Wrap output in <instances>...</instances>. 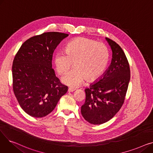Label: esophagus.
Wrapping results in <instances>:
<instances>
[{"instance_id":"obj_1","label":"esophagus","mask_w":153,"mask_h":153,"mask_svg":"<svg viewBox=\"0 0 153 153\" xmlns=\"http://www.w3.org/2000/svg\"><path fill=\"white\" fill-rule=\"evenodd\" d=\"M76 89H74V88H72V87H69V89H68V92H73V91H74Z\"/></svg>"}]
</instances>
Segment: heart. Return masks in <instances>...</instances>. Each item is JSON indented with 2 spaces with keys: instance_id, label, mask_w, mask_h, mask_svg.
Returning <instances> with one entry per match:
<instances>
[{
  "instance_id": "obj_1",
  "label": "heart",
  "mask_w": 153,
  "mask_h": 153,
  "mask_svg": "<svg viewBox=\"0 0 153 153\" xmlns=\"http://www.w3.org/2000/svg\"><path fill=\"white\" fill-rule=\"evenodd\" d=\"M109 61V51L106 45L86 38H78L70 42L65 51L54 55V62L59 74L65 73L62 82L71 87H77L87 78L92 81L99 77L106 69Z\"/></svg>"
}]
</instances>
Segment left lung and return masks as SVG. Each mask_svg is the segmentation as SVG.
<instances>
[{"mask_svg":"<svg viewBox=\"0 0 153 153\" xmlns=\"http://www.w3.org/2000/svg\"><path fill=\"white\" fill-rule=\"evenodd\" d=\"M112 51V59L103 74L85 89V101L81 107L84 119L100 125L113 118L122 107L130 80L126 55L117 43L105 38Z\"/></svg>","mask_w":153,"mask_h":153,"instance_id":"8db88e82","label":"left lung"}]
</instances>
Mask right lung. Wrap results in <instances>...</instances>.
I'll list each match as a JSON object with an SVG mask.
<instances>
[{
    "label": "right lung",
    "instance_id": "obj_1",
    "mask_svg": "<svg viewBox=\"0 0 153 153\" xmlns=\"http://www.w3.org/2000/svg\"><path fill=\"white\" fill-rule=\"evenodd\" d=\"M68 34L46 32L24 42L12 65L13 90L22 108L41 118L54 109L68 87L62 85L52 68L54 50Z\"/></svg>",
    "mask_w": 153,
    "mask_h": 153
}]
</instances>
